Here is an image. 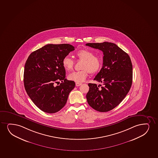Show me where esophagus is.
<instances>
[{"instance_id": "esophagus-1", "label": "esophagus", "mask_w": 158, "mask_h": 158, "mask_svg": "<svg viewBox=\"0 0 158 158\" xmlns=\"http://www.w3.org/2000/svg\"><path fill=\"white\" fill-rule=\"evenodd\" d=\"M81 85H82V83H79V82H76V86H80Z\"/></svg>"}]
</instances>
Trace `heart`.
Listing matches in <instances>:
<instances>
[{
	"label": "heart",
	"mask_w": 158,
	"mask_h": 158,
	"mask_svg": "<svg viewBox=\"0 0 158 158\" xmlns=\"http://www.w3.org/2000/svg\"><path fill=\"white\" fill-rule=\"evenodd\" d=\"M78 59L83 60L81 68L82 70L74 71L68 75V78L74 82L84 81L88 77L89 73H96L100 70L102 67V59L98 56H94V52L89 50H81L76 53ZM62 66L64 69L69 72L74 66V61L69 56H65L62 60Z\"/></svg>",
	"instance_id": "b5f03b06"
}]
</instances>
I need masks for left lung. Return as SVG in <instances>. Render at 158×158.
<instances>
[{
    "label": "left lung",
    "mask_w": 158,
    "mask_h": 158,
    "mask_svg": "<svg viewBox=\"0 0 158 158\" xmlns=\"http://www.w3.org/2000/svg\"><path fill=\"white\" fill-rule=\"evenodd\" d=\"M86 46L103 52V64L94 80L103 84L89 83L86 97L88 104L98 112L113 110L123 100L132 82V65L130 56L116 44L103 42L87 43Z\"/></svg>",
    "instance_id": "1"
}]
</instances>
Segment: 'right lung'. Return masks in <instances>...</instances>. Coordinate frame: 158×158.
Here are the masks:
<instances>
[{"label":"right lung","mask_w":158,"mask_h":158,"mask_svg":"<svg viewBox=\"0 0 158 158\" xmlns=\"http://www.w3.org/2000/svg\"><path fill=\"white\" fill-rule=\"evenodd\" d=\"M75 47L68 44H48L32 52L24 66V88L34 104L42 111L54 113L66 105L75 86L67 80L62 66L63 58ZM60 80L59 86L54 84Z\"/></svg>","instance_id":"right-lung-1"}]
</instances>
